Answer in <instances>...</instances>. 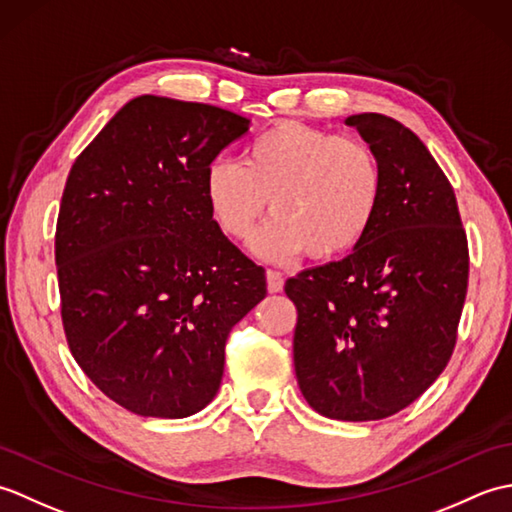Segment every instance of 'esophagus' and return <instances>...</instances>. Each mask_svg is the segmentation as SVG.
<instances>
[{"instance_id": "34e87169", "label": "esophagus", "mask_w": 512, "mask_h": 512, "mask_svg": "<svg viewBox=\"0 0 512 512\" xmlns=\"http://www.w3.org/2000/svg\"><path fill=\"white\" fill-rule=\"evenodd\" d=\"M266 284H268V292H281L284 290V277H281V273H277V270H268Z\"/></svg>"}]
</instances>
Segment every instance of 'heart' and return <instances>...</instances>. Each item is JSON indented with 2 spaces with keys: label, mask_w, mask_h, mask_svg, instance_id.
<instances>
[{
  "label": "heart",
  "mask_w": 512,
  "mask_h": 512,
  "mask_svg": "<svg viewBox=\"0 0 512 512\" xmlns=\"http://www.w3.org/2000/svg\"><path fill=\"white\" fill-rule=\"evenodd\" d=\"M383 187V167L363 140L295 121L259 134L242 162L215 160L204 178L213 220L233 239L250 237L270 200L275 217L253 250L273 262L303 250L312 259L345 255L372 226Z\"/></svg>",
  "instance_id": "1"
}]
</instances>
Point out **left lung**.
Returning <instances> with one entry per match:
<instances>
[{
	"instance_id": "left-lung-1",
	"label": "left lung",
	"mask_w": 512,
	"mask_h": 512,
	"mask_svg": "<svg viewBox=\"0 0 512 512\" xmlns=\"http://www.w3.org/2000/svg\"><path fill=\"white\" fill-rule=\"evenodd\" d=\"M383 167L365 237L339 262L286 281L297 306V383L332 420L394 416L429 389L458 339L469 244L458 202L422 140L394 118H345Z\"/></svg>"
}]
</instances>
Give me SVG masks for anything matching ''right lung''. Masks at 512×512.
<instances>
[{
    "instance_id": "add662e5",
    "label": "right lung",
    "mask_w": 512,
    "mask_h": 512,
    "mask_svg": "<svg viewBox=\"0 0 512 512\" xmlns=\"http://www.w3.org/2000/svg\"><path fill=\"white\" fill-rule=\"evenodd\" d=\"M250 121L138 96L74 160L54 259L74 361L145 418H187L217 394L228 332L266 297L264 268L215 224L204 178Z\"/></svg>"
}]
</instances>
